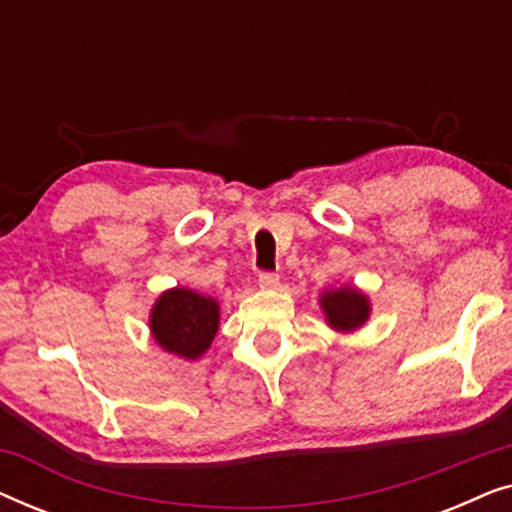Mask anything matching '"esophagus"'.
Segmentation results:
<instances>
[{"label":"esophagus","mask_w":512,"mask_h":512,"mask_svg":"<svg viewBox=\"0 0 512 512\" xmlns=\"http://www.w3.org/2000/svg\"><path fill=\"white\" fill-rule=\"evenodd\" d=\"M258 286H261V289H277L279 275H275V272H261V275H258Z\"/></svg>","instance_id":"1"}]
</instances>
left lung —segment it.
Returning a JSON list of instances; mask_svg holds the SVG:
<instances>
[{"label": "left lung", "mask_w": 512, "mask_h": 512, "mask_svg": "<svg viewBox=\"0 0 512 512\" xmlns=\"http://www.w3.org/2000/svg\"><path fill=\"white\" fill-rule=\"evenodd\" d=\"M319 307L324 312L326 324L338 333H354L368 324L370 305L368 293H363L354 284H340L333 289H324L319 293Z\"/></svg>", "instance_id": "8db88e82"}]
</instances>
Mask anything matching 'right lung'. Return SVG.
I'll return each instance as SVG.
<instances>
[{
  "instance_id": "add662e5",
  "label": "right lung",
  "mask_w": 512,
  "mask_h": 512,
  "mask_svg": "<svg viewBox=\"0 0 512 512\" xmlns=\"http://www.w3.org/2000/svg\"><path fill=\"white\" fill-rule=\"evenodd\" d=\"M219 300L174 286L156 298L149 312V331L156 345L184 361H198L219 333Z\"/></svg>"
}]
</instances>
